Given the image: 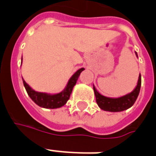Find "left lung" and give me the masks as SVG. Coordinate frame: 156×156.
Returning a JSON list of instances; mask_svg holds the SVG:
<instances>
[{
	"label": "left lung",
	"instance_id": "1",
	"mask_svg": "<svg viewBox=\"0 0 156 156\" xmlns=\"http://www.w3.org/2000/svg\"><path fill=\"white\" fill-rule=\"evenodd\" d=\"M135 54L136 56H138L137 52H135ZM141 82H142V79H141V75L139 74L138 83H137V86L133 89V91L119 98H110L102 95L98 92L97 90L95 89V86L93 85V89H94L98 106L100 107L102 110L112 112H122L124 110L129 108L130 107L133 106L136 100H137V98H138L139 91H140Z\"/></svg>",
	"mask_w": 156,
	"mask_h": 156
}]
</instances>
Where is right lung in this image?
Masks as SVG:
<instances>
[{
  "label": "right lung",
  "mask_w": 156,
  "mask_h": 156,
  "mask_svg": "<svg viewBox=\"0 0 156 156\" xmlns=\"http://www.w3.org/2000/svg\"><path fill=\"white\" fill-rule=\"evenodd\" d=\"M22 61H23V58H22ZM84 69H85L84 68H81L76 71L72 75V77L69 78L66 88L61 92L57 93V94H48V93L36 91V90H33L23 78V85L25 87L28 95L38 106L44 108H58L64 106L67 103L70 97L73 87L75 86L77 80L78 79V77L82 73V71H83Z\"/></svg>",
  "instance_id": "right-lung-1"
}]
</instances>
